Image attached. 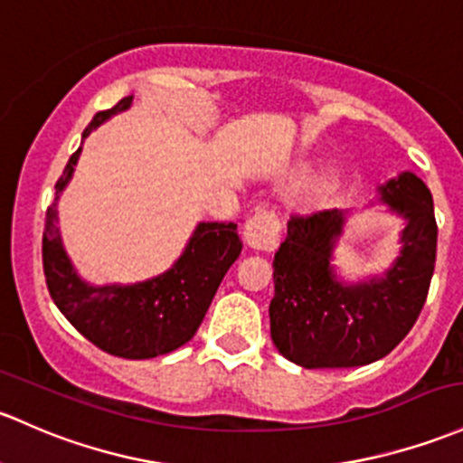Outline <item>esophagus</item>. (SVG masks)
Wrapping results in <instances>:
<instances>
[{"label":"esophagus","mask_w":463,"mask_h":463,"mask_svg":"<svg viewBox=\"0 0 463 463\" xmlns=\"http://www.w3.org/2000/svg\"><path fill=\"white\" fill-rule=\"evenodd\" d=\"M279 232H281V223L275 213L270 211L257 213L255 217H250L246 222L244 241L252 248V250L270 252L275 250L277 244H279Z\"/></svg>","instance_id":"34e87169"}]
</instances>
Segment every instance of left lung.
<instances>
[{"instance_id":"1","label":"left lung","mask_w":463,"mask_h":463,"mask_svg":"<svg viewBox=\"0 0 463 463\" xmlns=\"http://www.w3.org/2000/svg\"><path fill=\"white\" fill-rule=\"evenodd\" d=\"M379 199L406 226L402 250L383 275L348 284L337 277L333 248L346 213L290 217L272 261L270 337L288 362L304 368H354L386 357L420 317L437 257L432 194L417 175L379 186Z\"/></svg>"}]
</instances>
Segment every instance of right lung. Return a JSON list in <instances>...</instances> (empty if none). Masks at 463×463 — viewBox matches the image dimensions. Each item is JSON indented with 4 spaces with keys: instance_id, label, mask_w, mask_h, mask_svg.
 <instances>
[{
    "instance_id": "right-lung-1",
    "label": "right lung",
    "mask_w": 463,
    "mask_h": 463,
    "mask_svg": "<svg viewBox=\"0 0 463 463\" xmlns=\"http://www.w3.org/2000/svg\"><path fill=\"white\" fill-rule=\"evenodd\" d=\"M133 95L101 110L86 126L89 137L106 119L130 109ZM81 148L57 179V197L71 182ZM241 252L237 223L202 222L173 269L137 284L92 286L68 260L57 228V203L46 211L42 260L48 293L61 315L104 353L124 359H150L191 342L228 269Z\"/></svg>"
}]
</instances>
